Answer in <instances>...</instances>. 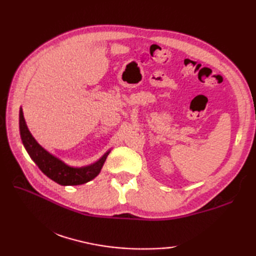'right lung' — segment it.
Listing matches in <instances>:
<instances>
[{
	"label": "right lung",
	"mask_w": 256,
	"mask_h": 256,
	"mask_svg": "<svg viewBox=\"0 0 256 256\" xmlns=\"http://www.w3.org/2000/svg\"><path fill=\"white\" fill-rule=\"evenodd\" d=\"M20 133L23 145L30 156V158L35 162L38 168L50 178L52 180L62 184V186H74V184H82L96 178L104 164L106 157L110 152L103 155L101 158L94 164L86 167H72L64 164V162L58 160L57 157L48 153L42 146L38 144L35 138L32 136L30 132L27 128L25 118L23 116L22 108L20 110Z\"/></svg>",
	"instance_id": "1"
}]
</instances>
